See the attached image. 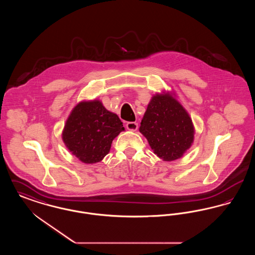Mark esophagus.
Segmentation results:
<instances>
[{
  "mask_svg": "<svg viewBox=\"0 0 255 255\" xmlns=\"http://www.w3.org/2000/svg\"><path fill=\"white\" fill-rule=\"evenodd\" d=\"M137 127L138 126H137L136 122H130L126 123V128L130 131H135L137 129Z\"/></svg>",
  "mask_w": 255,
  "mask_h": 255,
  "instance_id": "1",
  "label": "esophagus"
}]
</instances>
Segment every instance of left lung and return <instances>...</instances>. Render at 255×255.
<instances>
[{
  "label": "left lung",
  "instance_id": "left-lung-1",
  "mask_svg": "<svg viewBox=\"0 0 255 255\" xmlns=\"http://www.w3.org/2000/svg\"><path fill=\"white\" fill-rule=\"evenodd\" d=\"M139 132L158 158L166 161L181 158L194 139V127L189 115L170 94L152 97Z\"/></svg>",
  "mask_w": 255,
  "mask_h": 255
}]
</instances>
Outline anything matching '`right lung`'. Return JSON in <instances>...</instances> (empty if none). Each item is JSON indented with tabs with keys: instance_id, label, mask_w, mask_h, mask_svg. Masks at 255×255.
I'll list each match as a JSON object with an SVG mask.
<instances>
[{
	"instance_id": "obj_1",
	"label": "right lung",
	"mask_w": 255,
	"mask_h": 255,
	"mask_svg": "<svg viewBox=\"0 0 255 255\" xmlns=\"http://www.w3.org/2000/svg\"><path fill=\"white\" fill-rule=\"evenodd\" d=\"M122 131L124 127L120 118L100 101H83L72 111L62 138L82 162L96 163L109 153L112 141Z\"/></svg>"
}]
</instances>
